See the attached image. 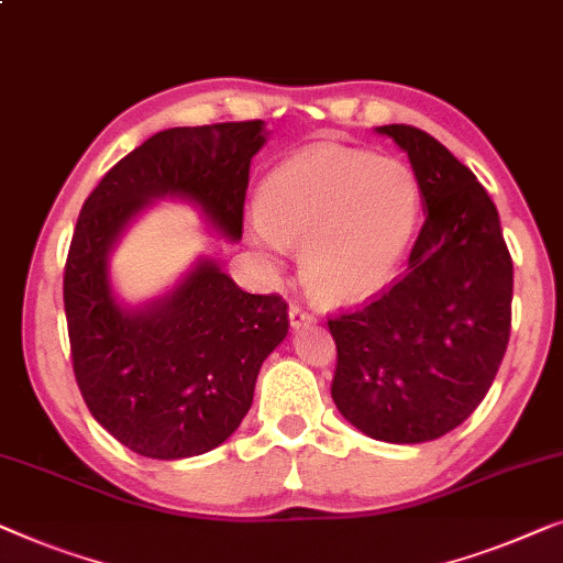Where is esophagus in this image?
Here are the masks:
<instances>
[{
  "label": "esophagus",
  "mask_w": 563,
  "mask_h": 563,
  "mask_svg": "<svg viewBox=\"0 0 563 563\" xmlns=\"http://www.w3.org/2000/svg\"><path fill=\"white\" fill-rule=\"evenodd\" d=\"M312 320H314L312 312H307L305 307L297 305V301H291V305H289V322H291V328H301V324H307V322H312Z\"/></svg>",
  "instance_id": "1"
}]
</instances>
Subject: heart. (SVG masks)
Instances as JSON below:
<instances>
[{
    "label": "heart",
    "mask_w": 563,
    "mask_h": 563,
    "mask_svg": "<svg viewBox=\"0 0 563 563\" xmlns=\"http://www.w3.org/2000/svg\"><path fill=\"white\" fill-rule=\"evenodd\" d=\"M419 208L406 162L322 142L266 177L251 239L268 254L301 249V276L317 297L361 299L394 276Z\"/></svg>",
    "instance_id": "b5f03b06"
}]
</instances>
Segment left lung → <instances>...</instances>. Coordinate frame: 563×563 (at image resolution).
<instances>
[{
	"mask_svg": "<svg viewBox=\"0 0 563 563\" xmlns=\"http://www.w3.org/2000/svg\"><path fill=\"white\" fill-rule=\"evenodd\" d=\"M378 134L409 154L427 218L404 274L328 320L332 401L363 434L419 444L457 429L490 390L510 338L512 258L470 167L417 126Z\"/></svg>",
	"mask_w": 563,
	"mask_h": 563,
	"instance_id": "left-lung-1",
	"label": "left lung"
}]
</instances>
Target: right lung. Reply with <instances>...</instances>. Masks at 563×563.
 Segmentation results:
<instances>
[{
    "instance_id": "obj_1",
    "label": "right lung",
    "mask_w": 563,
    "mask_h": 563,
    "mask_svg": "<svg viewBox=\"0 0 563 563\" xmlns=\"http://www.w3.org/2000/svg\"><path fill=\"white\" fill-rule=\"evenodd\" d=\"M264 124L177 126L119 159L80 208L63 274L73 373L93 419L136 454L195 457L223 444L254 401L266 355L287 338V301L249 295L202 262L146 312L111 295L106 254L146 198L183 195L241 239L251 157Z\"/></svg>"
}]
</instances>
